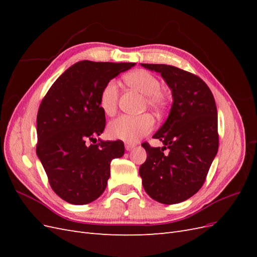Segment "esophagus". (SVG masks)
<instances>
[{
  "instance_id": "esophagus-1",
  "label": "esophagus",
  "mask_w": 257,
  "mask_h": 257,
  "mask_svg": "<svg viewBox=\"0 0 257 257\" xmlns=\"http://www.w3.org/2000/svg\"><path fill=\"white\" fill-rule=\"evenodd\" d=\"M124 147H125V150L126 151H131L135 147V145L130 143V142H125V143H124Z\"/></svg>"
}]
</instances>
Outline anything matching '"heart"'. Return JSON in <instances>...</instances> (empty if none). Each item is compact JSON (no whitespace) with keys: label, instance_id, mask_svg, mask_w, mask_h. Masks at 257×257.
<instances>
[{"label":"heart","instance_id":"obj_1","mask_svg":"<svg viewBox=\"0 0 257 257\" xmlns=\"http://www.w3.org/2000/svg\"><path fill=\"white\" fill-rule=\"evenodd\" d=\"M123 81L145 95L146 103L153 109H162L167 102V96L161 88V81L157 76L145 71L136 69L123 76ZM119 90L113 80L105 83L98 95V105L107 115H112L118 106ZM154 125L150 114L120 115L108 125V134L111 138L126 142H137L139 138L149 134Z\"/></svg>","mask_w":257,"mask_h":257}]
</instances>
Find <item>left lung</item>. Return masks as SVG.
Here are the masks:
<instances>
[{
    "label": "left lung",
    "instance_id": "obj_1",
    "mask_svg": "<svg viewBox=\"0 0 257 257\" xmlns=\"http://www.w3.org/2000/svg\"><path fill=\"white\" fill-rule=\"evenodd\" d=\"M142 66L161 74L172 90L174 102L167 120L153 135L164 147L142 145L147 160L139 175L151 198L165 205L178 204L203 186L219 149L215 100L196 75L166 64Z\"/></svg>",
    "mask_w": 257,
    "mask_h": 257
}]
</instances>
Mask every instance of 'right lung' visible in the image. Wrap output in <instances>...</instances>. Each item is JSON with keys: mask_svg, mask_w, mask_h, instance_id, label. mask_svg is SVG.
I'll use <instances>...</instances> for the list:
<instances>
[{"mask_svg": "<svg viewBox=\"0 0 257 257\" xmlns=\"http://www.w3.org/2000/svg\"><path fill=\"white\" fill-rule=\"evenodd\" d=\"M134 65L77 62L54 81L42 100L36 119V153L51 189L69 204L85 205L102 195L111 160L124 154L121 141L96 143L106 124L98 95L105 83Z\"/></svg>", "mask_w": 257, "mask_h": 257, "instance_id": "1", "label": "right lung"}]
</instances>
